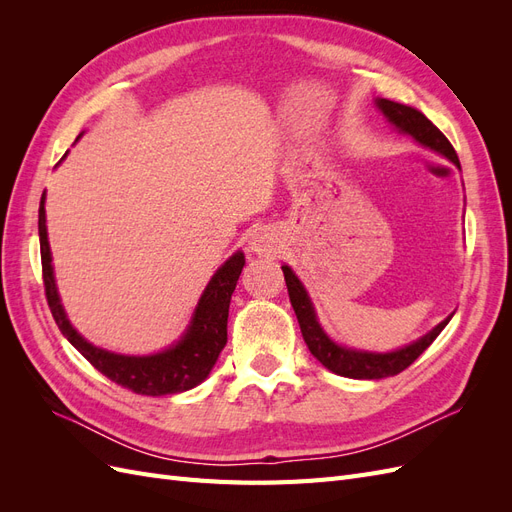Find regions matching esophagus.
<instances>
[{"instance_id":"34e87169","label":"esophagus","mask_w":512,"mask_h":512,"mask_svg":"<svg viewBox=\"0 0 512 512\" xmlns=\"http://www.w3.org/2000/svg\"><path fill=\"white\" fill-rule=\"evenodd\" d=\"M250 250L258 256H275L280 252V239L269 228H258L250 237Z\"/></svg>"}]
</instances>
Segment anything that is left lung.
Instances as JSON below:
<instances>
[{
  "mask_svg": "<svg viewBox=\"0 0 512 512\" xmlns=\"http://www.w3.org/2000/svg\"><path fill=\"white\" fill-rule=\"evenodd\" d=\"M376 104L384 113V117L389 119L399 132L410 134L416 143H421L436 153H440V156L451 160L459 168L457 151L453 149L451 143H448V138L436 126H433V123L421 111H416V108L406 106V104L386 100V98L376 100ZM282 271H284V280L288 286V297H290L294 314H297L299 327H301V333H303V339H305L309 352H312L324 367L331 369L333 374L344 376V378L380 380V378L401 374V371L410 367L418 359V356H421L433 344V339L442 333L448 320L453 318V316H448L446 320H442L438 324L436 329H431L427 335L416 339L414 344L401 348V350H395V352H365V350L344 348V346L335 344L333 339L322 331L320 322L316 318V312H314V305H312V301H309L303 284L299 282V277L292 273V269L288 265H284Z\"/></svg>",
  "mask_w": 512,
  "mask_h": 512,
  "instance_id": "1",
  "label": "left lung"
}]
</instances>
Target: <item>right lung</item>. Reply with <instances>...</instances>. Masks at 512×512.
Segmentation results:
<instances>
[{"instance_id": "1", "label": "right lung", "mask_w": 512, "mask_h": 512, "mask_svg": "<svg viewBox=\"0 0 512 512\" xmlns=\"http://www.w3.org/2000/svg\"><path fill=\"white\" fill-rule=\"evenodd\" d=\"M38 235H40V258H42V280L46 301H49L51 314L57 322L59 331L68 337V342L79 350L85 359L94 365L100 374L108 380L130 389L138 395H173L194 389L203 382L209 371L218 361L220 352L226 346V324L230 297L235 292L241 269L245 265L243 252L232 254L224 265L215 271L211 282L207 284L203 297H200L196 312L185 335L175 346L162 350L158 354L147 356H128L115 354L102 348L91 346L87 339L72 329V324L61 307L53 265H51V247L46 239V213H44V194L38 209Z\"/></svg>"}]
</instances>
